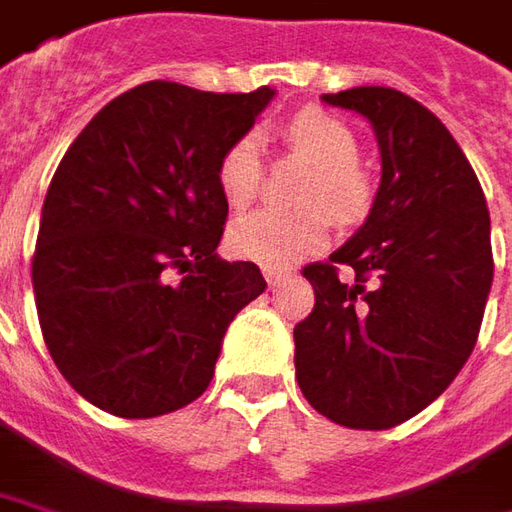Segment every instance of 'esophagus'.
<instances>
[{
	"label": "esophagus",
	"mask_w": 512,
	"mask_h": 512,
	"mask_svg": "<svg viewBox=\"0 0 512 512\" xmlns=\"http://www.w3.org/2000/svg\"><path fill=\"white\" fill-rule=\"evenodd\" d=\"M264 279H267L270 287H276V284L284 279V273H281V270H273V267H264Z\"/></svg>",
	"instance_id": "1"
}]
</instances>
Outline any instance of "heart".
<instances>
[{"label": "heart", "instance_id": "heart-1", "mask_svg": "<svg viewBox=\"0 0 512 512\" xmlns=\"http://www.w3.org/2000/svg\"><path fill=\"white\" fill-rule=\"evenodd\" d=\"M284 146L312 166L298 194L307 208L290 214L259 208L233 219L228 231V245L239 259L273 270L290 267L324 248L332 219L341 225L360 222L375 200V180L358 157V135L338 115H329L324 109L298 112L284 126ZM262 171V137L256 132L236 137L216 166V183L225 202L245 208L256 200Z\"/></svg>", "mask_w": 512, "mask_h": 512}]
</instances>
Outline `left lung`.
I'll return each mask as SVG.
<instances>
[{
  "mask_svg": "<svg viewBox=\"0 0 512 512\" xmlns=\"http://www.w3.org/2000/svg\"><path fill=\"white\" fill-rule=\"evenodd\" d=\"M324 101L372 120L383 174L360 231L301 270L315 307L293 329L296 380L332 423L383 431L434 403L471 358L493 281L488 202L445 123L406 92Z\"/></svg>",
  "mask_w": 512,
  "mask_h": 512,
  "instance_id": "left-lung-1",
  "label": "left lung"
}]
</instances>
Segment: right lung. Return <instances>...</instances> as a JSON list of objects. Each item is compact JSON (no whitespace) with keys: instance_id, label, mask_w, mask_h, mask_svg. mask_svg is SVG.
Returning a JSON list of instances; mask_svg holds the SVG:
<instances>
[{"instance_id":"obj_1","label":"right lung","mask_w":512,"mask_h":512,"mask_svg":"<svg viewBox=\"0 0 512 512\" xmlns=\"http://www.w3.org/2000/svg\"><path fill=\"white\" fill-rule=\"evenodd\" d=\"M270 98L146 81L61 157L33 293L58 372L92 406L149 420L194 403L233 315L264 293L256 264L216 256L228 219L216 166Z\"/></svg>"}]
</instances>
